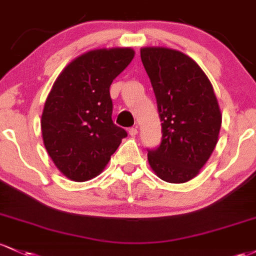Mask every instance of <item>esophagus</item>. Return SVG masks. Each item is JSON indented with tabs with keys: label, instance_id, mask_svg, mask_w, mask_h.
Wrapping results in <instances>:
<instances>
[{
	"label": "esophagus",
	"instance_id": "34e87169",
	"mask_svg": "<svg viewBox=\"0 0 256 256\" xmlns=\"http://www.w3.org/2000/svg\"><path fill=\"white\" fill-rule=\"evenodd\" d=\"M128 134H130V136L134 137L137 134H138V130H137V128H128Z\"/></svg>",
	"mask_w": 256,
	"mask_h": 256
}]
</instances>
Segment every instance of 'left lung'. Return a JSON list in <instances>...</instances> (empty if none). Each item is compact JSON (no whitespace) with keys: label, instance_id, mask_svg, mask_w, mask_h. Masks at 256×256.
<instances>
[{"label":"left lung","instance_id":"obj_1","mask_svg":"<svg viewBox=\"0 0 256 256\" xmlns=\"http://www.w3.org/2000/svg\"><path fill=\"white\" fill-rule=\"evenodd\" d=\"M141 60L156 94L162 134L158 147L147 150L148 162L162 180L184 184L198 175L218 143V100L203 70L184 53L144 47Z\"/></svg>","mask_w":256,"mask_h":256}]
</instances>
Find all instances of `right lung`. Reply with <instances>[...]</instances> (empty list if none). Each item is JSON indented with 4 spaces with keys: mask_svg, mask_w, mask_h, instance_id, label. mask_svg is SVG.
<instances>
[{
    "mask_svg": "<svg viewBox=\"0 0 256 256\" xmlns=\"http://www.w3.org/2000/svg\"><path fill=\"white\" fill-rule=\"evenodd\" d=\"M132 48H102L80 56L62 72L41 119L44 147L72 181L96 178L128 132L112 120L109 87L134 58Z\"/></svg>",
    "mask_w": 256,
    "mask_h": 256,
    "instance_id": "right-lung-1",
    "label": "right lung"
}]
</instances>
